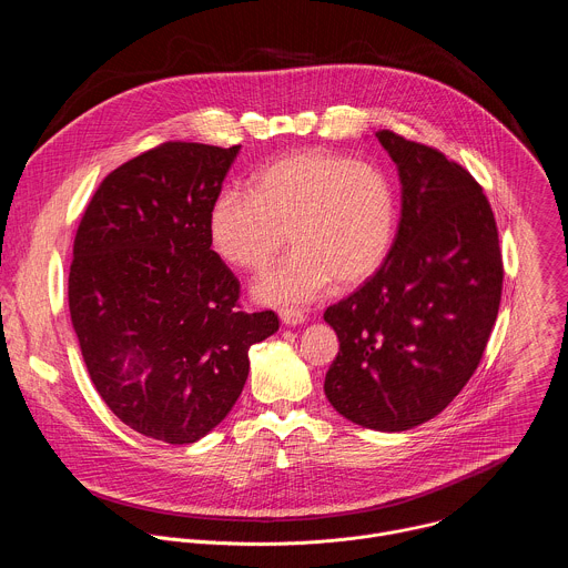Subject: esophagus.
Segmentation results:
<instances>
[{"mask_svg": "<svg viewBox=\"0 0 568 568\" xmlns=\"http://www.w3.org/2000/svg\"><path fill=\"white\" fill-rule=\"evenodd\" d=\"M281 321L285 323V326H301V323L305 321V314L298 310H281Z\"/></svg>", "mask_w": 568, "mask_h": 568, "instance_id": "esophagus-1", "label": "esophagus"}]
</instances>
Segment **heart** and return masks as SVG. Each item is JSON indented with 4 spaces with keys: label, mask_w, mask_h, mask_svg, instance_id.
Listing matches in <instances>:
<instances>
[{
    "label": "heart",
    "mask_w": 568,
    "mask_h": 568,
    "mask_svg": "<svg viewBox=\"0 0 568 568\" xmlns=\"http://www.w3.org/2000/svg\"><path fill=\"white\" fill-rule=\"evenodd\" d=\"M395 231L390 180L326 150L285 154L254 178V191L222 189L209 209L211 245L233 267H265L290 233L294 250L254 283V296L276 307L314 301L333 278L366 281L386 261Z\"/></svg>",
    "instance_id": "heart-1"
}]
</instances>
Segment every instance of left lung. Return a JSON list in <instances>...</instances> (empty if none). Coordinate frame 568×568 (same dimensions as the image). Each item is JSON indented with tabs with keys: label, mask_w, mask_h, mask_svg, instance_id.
Listing matches in <instances>:
<instances>
[{
	"label": "left lung",
	"mask_w": 568,
	"mask_h": 568,
	"mask_svg": "<svg viewBox=\"0 0 568 568\" xmlns=\"http://www.w3.org/2000/svg\"><path fill=\"white\" fill-rule=\"evenodd\" d=\"M402 215L384 265L323 314L339 337L326 397L355 425L407 432L476 371L499 314L504 263L488 197L443 152L382 130Z\"/></svg>",
	"instance_id": "8db88e82"
}]
</instances>
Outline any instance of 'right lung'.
I'll return each instance as SVG.
<instances>
[{
    "mask_svg": "<svg viewBox=\"0 0 568 568\" xmlns=\"http://www.w3.org/2000/svg\"><path fill=\"white\" fill-rule=\"evenodd\" d=\"M240 145L161 143L112 171L73 240L69 312L88 373L130 429L171 445L213 432L278 331L240 312V283L211 250L209 209Z\"/></svg>",
    "mask_w": 568,
    "mask_h": 568,
    "instance_id": "obj_1",
    "label": "right lung"
}]
</instances>
